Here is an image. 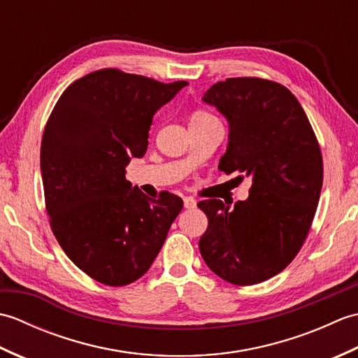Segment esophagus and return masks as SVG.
<instances>
[{
  "mask_svg": "<svg viewBox=\"0 0 358 358\" xmlns=\"http://www.w3.org/2000/svg\"><path fill=\"white\" fill-rule=\"evenodd\" d=\"M196 206V201L194 199H191V196H186L185 199V208L186 209H194Z\"/></svg>",
  "mask_w": 358,
  "mask_h": 358,
  "instance_id": "1",
  "label": "esophagus"
}]
</instances>
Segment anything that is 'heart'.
<instances>
[{
    "label": "heart",
    "mask_w": 358,
    "mask_h": 358,
    "mask_svg": "<svg viewBox=\"0 0 358 358\" xmlns=\"http://www.w3.org/2000/svg\"><path fill=\"white\" fill-rule=\"evenodd\" d=\"M210 118H214V117H212L209 112L203 110V109H195V110L191 113V117H189V124H191V123H199V121L210 120Z\"/></svg>",
    "instance_id": "obj_1"
}]
</instances>
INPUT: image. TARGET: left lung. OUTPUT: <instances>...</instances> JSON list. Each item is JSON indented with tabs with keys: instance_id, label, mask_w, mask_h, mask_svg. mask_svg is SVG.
<instances>
[{
	"instance_id": "8db88e82",
	"label": "left lung",
	"mask_w": 358,
	"mask_h": 358,
	"mask_svg": "<svg viewBox=\"0 0 358 358\" xmlns=\"http://www.w3.org/2000/svg\"><path fill=\"white\" fill-rule=\"evenodd\" d=\"M203 101L229 123L220 171L246 175L252 186L234 209L217 199L199 203L209 222L200 252L220 278L262 283L283 271L306 240L323 185L322 150L299 100L275 81L227 78Z\"/></svg>"
}]
</instances>
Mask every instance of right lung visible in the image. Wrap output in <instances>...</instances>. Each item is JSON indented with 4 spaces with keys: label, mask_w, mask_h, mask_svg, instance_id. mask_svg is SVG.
I'll use <instances>...</instances> for the list:
<instances>
[{
    "label": "right lung",
    "mask_w": 358,
    "mask_h": 358,
    "mask_svg": "<svg viewBox=\"0 0 358 358\" xmlns=\"http://www.w3.org/2000/svg\"><path fill=\"white\" fill-rule=\"evenodd\" d=\"M187 85L118 69L87 73L53 108L41 141V177L52 232L75 266L108 286L148 272L183 200L144 195L126 180L148 150L155 112Z\"/></svg>",
    "instance_id": "right-lung-1"
}]
</instances>
